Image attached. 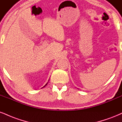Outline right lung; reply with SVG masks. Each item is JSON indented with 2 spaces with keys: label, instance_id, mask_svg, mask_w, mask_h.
<instances>
[{
  "label": "right lung",
  "instance_id": "1",
  "mask_svg": "<svg viewBox=\"0 0 122 122\" xmlns=\"http://www.w3.org/2000/svg\"><path fill=\"white\" fill-rule=\"evenodd\" d=\"M48 82H47V83H46V85H45V86H44V87H45V86H46V85L47 84H48Z\"/></svg>",
  "mask_w": 122,
  "mask_h": 122
}]
</instances>
